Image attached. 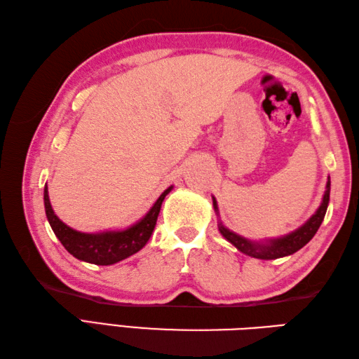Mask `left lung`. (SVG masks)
<instances>
[{
    "instance_id": "8db88e82",
    "label": "left lung",
    "mask_w": 359,
    "mask_h": 359,
    "mask_svg": "<svg viewBox=\"0 0 359 359\" xmlns=\"http://www.w3.org/2000/svg\"><path fill=\"white\" fill-rule=\"evenodd\" d=\"M329 199H330V179H329V182H327V189H325L321 207H319V210L315 212V215L310 217L309 222L306 225H302L299 230H296L294 233L287 234L280 239L270 241L269 243H253V242L241 238V236H238V234L231 233L230 230H226V228L222 225H220L219 230L226 241H230L236 248L241 250L242 253H245L251 257H257V259L284 257V256L296 253L297 250H301L316 234L318 228L321 226L323 220H324L327 205H329ZM212 203H215V208H217L216 201H212Z\"/></svg>"
}]
</instances>
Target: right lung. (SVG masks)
I'll use <instances>...</instances> for the list:
<instances>
[{
	"label": "right lung",
	"mask_w": 359,
	"mask_h": 359,
	"mask_svg": "<svg viewBox=\"0 0 359 359\" xmlns=\"http://www.w3.org/2000/svg\"><path fill=\"white\" fill-rule=\"evenodd\" d=\"M170 191L171 188L163 191L154 203V207L149 210L148 215L139 224L128 228L125 231L85 234L72 230V228L65 225L62 220L53 215V210L49 202L48 187H44V208L53 233H55L60 242L63 243V247L74 257L95 265H111L118 261H123V259L137 253V251L144 247V243L149 241L152 230L156 226L158 211L160 207H162L165 196Z\"/></svg>",
	"instance_id": "1"
}]
</instances>
